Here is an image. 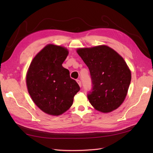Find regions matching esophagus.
<instances>
[{"label":"esophagus","instance_id":"obj_1","mask_svg":"<svg viewBox=\"0 0 153 153\" xmlns=\"http://www.w3.org/2000/svg\"><path fill=\"white\" fill-rule=\"evenodd\" d=\"M76 82H77V83L79 84V85L80 87H82V82H81L80 79H77Z\"/></svg>","mask_w":153,"mask_h":153}]
</instances>
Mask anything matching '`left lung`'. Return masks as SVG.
<instances>
[{
  "label": "left lung",
  "mask_w": 153,
  "mask_h": 153,
  "mask_svg": "<svg viewBox=\"0 0 153 153\" xmlns=\"http://www.w3.org/2000/svg\"><path fill=\"white\" fill-rule=\"evenodd\" d=\"M77 53L89 68L92 82L87 94L96 110L110 112L124 100L131 82V71L125 60L105 45L79 48Z\"/></svg>",
  "instance_id": "8db88e82"
}]
</instances>
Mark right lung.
<instances>
[{
    "mask_svg": "<svg viewBox=\"0 0 153 153\" xmlns=\"http://www.w3.org/2000/svg\"><path fill=\"white\" fill-rule=\"evenodd\" d=\"M68 51L47 45L32 60L26 77L28 92L34 103L45 113L60 115L72 105L80 87L62 64Z\"/></svg>",
    "mask_w": 153,
    "mask_h": 153,
    "instance_id": "1",
    "label": "right lung"
}]
</instances>
